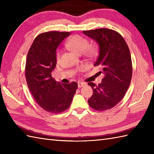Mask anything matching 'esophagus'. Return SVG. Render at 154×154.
<instances>
[{
	"label": "esophagus",
	"instance_id": "34e87169",
	"mask_svg": "<svg viewBox=\"0 0 154 154\" xmlns=\"http://www.w3.org/2000/svg\"><path fill=\"white\" fill-rule=\"evenodd\" d=\"M85 85V84L84 83H82V82H79V83H78V87H79V88L83 87Z\"/></svg>",
	"mask_w": 154,
	"mask_h": 154
}]
</instances>
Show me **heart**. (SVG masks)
I'll return each instance as SVG.
<instances>
[{"mask_svg": "<svg viewBox=\"0 0 154 154\" xmlns=\"http://www.w3.org/2000/svg\"><path fill=\"white\" fill-rule=\"evenodd\" d=\"M65 46L77 55L83 53L87 57H93L97 54V49L94 47H88L89 42L87 39L79 35H73L65 43ZM56 57L57 60L60 59V51L57 52Z\"/></svg>", "mask_w": 154, "mask_h": 154, "instance_id": "b5f03b06", "label": "heart"}]
</instances>
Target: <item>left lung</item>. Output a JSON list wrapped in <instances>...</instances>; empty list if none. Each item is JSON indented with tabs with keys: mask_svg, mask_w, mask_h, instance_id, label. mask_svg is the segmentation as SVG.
<instances>
[{
	"mask_svg": "<svg viewBox=\"0 0 154 154\" xmlns=\"http://www.w3.org/2000/svg\"><path fill=\"white\" fill-rule=\"evenodd\" d=\"M83 33L99 45V56L94 66L100 67L99 73L104 75L98 85L88 83L93 91L88 103L96 110L110 109L122 99L131 82L132 65L129 48L122 35L110 29H95Z\"/></svg>",
	"mask_w": 154,
	"mask_h": 154,
	"instance_id": "1",
	"label": "left lung"
}]
</instances>
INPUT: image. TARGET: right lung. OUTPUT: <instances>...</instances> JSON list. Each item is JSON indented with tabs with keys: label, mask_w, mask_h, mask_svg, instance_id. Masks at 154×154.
<instances>
[{
	"label": "right lung",
	"mask_w": 154,
	"mask_h": 154,
	"mask_svg": "<svg viewBox=\"0 0 154 154\" xmlns=\"http://www.w3.org/2000/svg\"><path fill=\"white\" fill-rule=\"evenodd\" d=\"M71 32H48L35 38L28 51L25 75L35 100L49 112L60 113L70 106L77 89L76 82L63 84L51 77L57 64L56 51Z\"/></svg>",
	"instance_id": "add662e5"
}]
</instances>
